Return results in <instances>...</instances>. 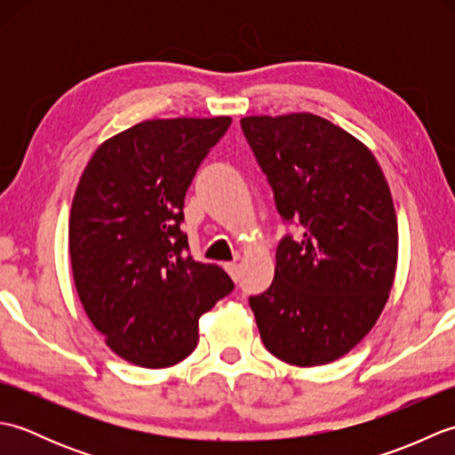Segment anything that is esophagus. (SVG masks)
<instances>
[{
	"label": "esophagus",
	"instance_id": "obj_1",
	"mask_svg": "<svg viewBox=\"0 0 455 455\" xmlns=\"http://www.w3.org/2000/svg\"><path fill=\"white\" fill-rule=\"evenodd\" d=\"M225 269H227V272H228V275L233 277V282H238V266H236L235 262L225 264Z\"/></svg>",
	"mask_w": 455,
	"mask_h": 455
}]
</instances>
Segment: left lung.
Listing matches in <instances>:
<instances>
[{
	"instance_id": "1",
	"label": "left lung",
	"mask_w": 455,
	"mask_h": 455,
	"mask_svg": "<svg viewBox=\"0 0 455 455\" xmlns=\"http://www.w3.org/2000/svg\"><path fill=\"white\" fill-rule=\"evenodd\" d=\"M279 215L303 227L277 246L267 291L250 297L262 342L299 367L331 363L371 331L397 272L389 183L371 150L313 113L240 119Z\"/></svg>"
}]
</instances>
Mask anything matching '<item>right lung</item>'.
<instances>
[{"instance_id":"right-lung-1","label":"right lung","mask_w":455,"mask_h":455,"mask_svg":"<svg viewBox=\"0 0 455 455\" xmlns=\"http://www.w3.org/2000/svg\"><path fill=\"white\" fill-rule=\"evenodd\" d=\"M230 117L150 119L105 140L74 193L68 248L76 291L111 350L170 367L196 350L199 318L233 291L219 266L196 262L183 199Z\"/></svg>"}]
</instances>
